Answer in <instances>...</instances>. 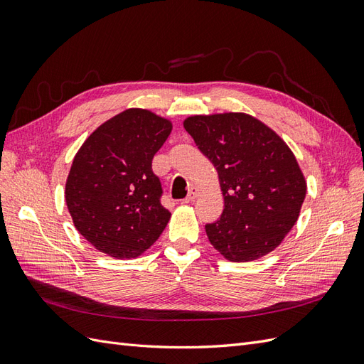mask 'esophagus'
Masks as SVG:
<instances>
[{"instance_id": "obj_1", "label": "esophagus", "mask_w": 364, "mask_h": 364, "mask_svg": "<svg viewBox=\"0 0 364 364\" xmlns=\"http://www.w3.org/2000/svg\"><path fill=\"white\" fill-rule=\"evenodd\" d=\"M199 194H200V191H199V188H196V186H191L190 188V191H188V196H186V199L183 200L185 203H188V202H194L197 197H199Z\"/></svg>"}]
</instances>
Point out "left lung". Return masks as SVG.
I'll use <instances>...</instances> for the list:
<instances>
[{
	"mask_svg": "<svg viewBox=\"0 0 364 364\" xmlns=\"http://www.w3.org/2000/svg\"><path fill=\"white\" fill-rule=\"evenodd\" d=\"M196 146L214 164L225 197L206 235L229 261H252L281 245L299 217L305 178L289 146L259 119L241 112L183 121Z\"/></svg>",
	"mask_w": 364,
	"mask_h": 364,
	"instance_id": "8db88e82",
	"label": "left lung"
}]
</instances>
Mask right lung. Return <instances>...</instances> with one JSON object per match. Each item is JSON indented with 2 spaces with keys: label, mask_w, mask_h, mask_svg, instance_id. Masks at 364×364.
Segmentation results:
<instances>
[{
  "label": "right lung",
  "mask_w": 364,
  "mask_h": 364,
  "mask_svg": "<svg viewBox=\"0 0 364 364\" xmlns=\"http://www.w3.org/2000/svg\"><path fill=\"white\" fill-rule=\"evenodd\" d=\"M171 132L168 119L127 109L90 135L74 156L65 200L75 229L114 258H135L162 234L170 211L151 161Z\"/></svg>",
  "instance_id": "right-lung-1"
}]
</instances>
